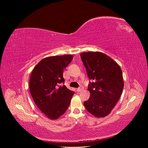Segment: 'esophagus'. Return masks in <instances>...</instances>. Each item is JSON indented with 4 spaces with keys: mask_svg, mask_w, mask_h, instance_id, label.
Here are the masks:
<instances>
[{
    "mask_svg": "<svg viewBox=\"0 0 148 148\" xmlns=\"http://www.w3.org/2000/svg\"><path fill=\"white\" fill-rule=\"evenodd\" d=\"M83 88H83V86H80L78 88H77V91L78 92H80V91L83 90Z\"/></svg>",
    "mask_w": 148,
    "mask_h": 148,
    "instance_id": "esophagus-1",
    "label": "esophagus"
}]
</instances>
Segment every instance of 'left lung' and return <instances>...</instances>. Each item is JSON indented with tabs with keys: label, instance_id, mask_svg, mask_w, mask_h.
<instances>
[{
	"label": "left lung",
	"instance_id": "8db88e82",
	"mask_svg": "<svg viewBox=\"0 0 148 148\" xmlns=\"http://www.w3.org/2000/svg\"><path fill=\"white\" fill-rule=\"evenodd\" d=\"M89 79L91 96L84 102L85 108L96 117L109 115L119 100L123 89L122 71L112 59L100 52L80 54Z\"/></svg>",
	"mask_w": 148,
	"mask_h": 148
}]
</instances>
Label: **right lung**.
Listing matches in <instances>:
<instances>
[{
    "mask_svg": "<svg viewBox=\"0 0 148 148\" xmlns=\"http://www.w3.org/2000/svg\"><path fill=\"white\" fill-rule=\"evenodd\" d=\"M64 55L44 58L33 69L29 79V91L38 108L51 120L59 119L70 104L75 92L65 85L64 70L73 59Z\"/></svg>",
    "mask_w": 148,
    "mask_h": 148,
    "instance_id": "1",
    "label": "right lung"
}]
</instances>
